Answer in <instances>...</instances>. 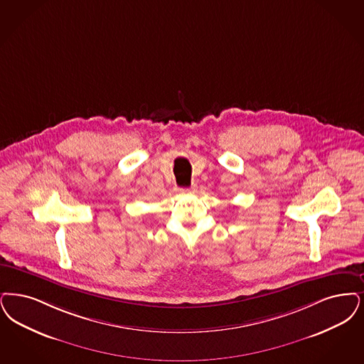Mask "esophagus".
Instances as JSON below:
<instances>
[{
    "mask_svg": "<svg viewBox=\"0 0 364 364\" xmlns=\"http://www.w3.org/2000/svg\"><path fill=\"white\" fill-rule=\"evenodd\" d=\"M188 192H196V186L193 184V186H191V188L187 189Z\"/></svg>",
    "mask_w": 364,
    "mask_h": 364,
    "instance_id": "esophagus-1",
    "label": "esophagus"
}]
</instances>
